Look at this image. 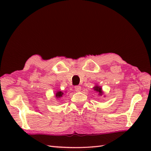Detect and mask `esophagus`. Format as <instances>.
I'll return each instance as SVG.
<instances>
[{"label": "esophagus", "instance_id": "34e87169", "mask_svg": "<svg viewBox=\"0 0 151 151\" xmlns=\"http://www.w3.org/2000/svg\"><path fill=\"white\" fill-rule=\"evenodd\" d=\"M75 91L77 92H80L81 91V87L80 86H76L75 87Z\"/></svg>", "mask_w": 151, "mask_h": 151}]
</instances>
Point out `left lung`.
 <instances>
[{
	"instance_id": "1",
	"label": "left lung",
	"mask_w": 151,
	"mask_h": 151,
	"mask_svg": "<svg viewBox=\"0 0 151 151\" xmlns=\"http://www.w3.org/2000/svg\"><path fill=\"white\" fill-rule=\"evenodd\" d=\"M93 89L95 91L99 93V95H102V93H103V92H102V88L101 87H99V86H95L93 88Z\"/></svg>"
}]
</instances>
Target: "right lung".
<instances>
[{
	"instance_id": "obj_1",
	"label": "right lung",
	"mask_w": 151,
	"mask_h": 151,
	"mask_svg": "<svg viewBox=\"0 0 151 151\" xmlns=\"http://www.w3.org/2000/svg\"><path fill=\"white\" fill-rule=\"evenodd\" d=\"M63 95V93H62L61 91H58V92H56V98L58 99V98L62 97Z\"/></svg>"
}]
</instances>
